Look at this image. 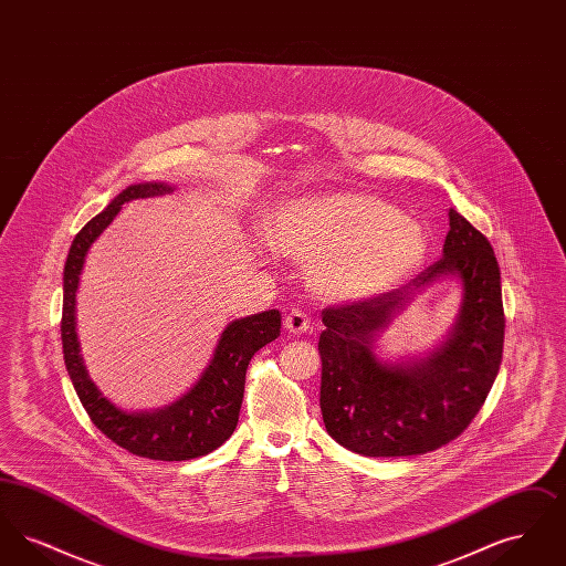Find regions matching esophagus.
<instances>
[{
	"mask_svg": "<svg viewBox=\"0 0 566 566\" xmlns=\"http://www.w3.org/2000/svg\"><path fill=\"white\" fill-rule=\"evenodd\" d=\"M284 326H286V331L293 333V335H303V333L310 331V318H307L301 310H293V312L286 314Z\"/></svg>",
	"mask_w": 566,
	"mask_h": 566,
	"instance_id": "1",
	"label": "esophagus"
}]
</instances>
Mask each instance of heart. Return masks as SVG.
Masks as SVG:
<instances>
[{"mask_svg": "<svg viewBox=\"0 0 566 566\" xmlns=\"http://www.w3.org/2000/svg\"><path fill=\"white\" fill-rule=\"evenodd\" d=\"M275 250L312 261L307 280L328 301H358L390 291L429 252L420 220L369 192H321L280 203L265 224Z\"/></svg>", "mask_w": 566, "mask_h": 566, "instance_id": "1", "label": "heart"}]
</instances>
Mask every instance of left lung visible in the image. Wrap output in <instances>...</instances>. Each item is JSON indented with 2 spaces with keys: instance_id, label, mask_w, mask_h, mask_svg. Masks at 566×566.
I'll use <instances>...</instances> for the list:
<instances>
[{
  "instance_id": "1",
  "label": "left lung",
  "mask_w": 566,
  "mask_h": 566,
  "mask_svg": "<svg viewBox=\"0 0 566 566\" xmlns=\"http://www.w3.org/2000/svg\"><path fill=\"white\" fill-rule=\"evenodd\" d=\"M441 259L397 291L323 312L321 409L326 432L363 457L427 454L464 431L496 379L505 316L501 271L484 235L457 210ZM461 289L458 321L424 355L388 357L380 333L422 290Z\"/></svg>"
}]
</instances>
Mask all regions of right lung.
Masks as SVG:
<instances>
[{
  "label": "right lung",
  "instance_id": "add662e5",
  "mask_svg": "<svg viewBox=\"0 0 566 566\" xmlns=\"http://www.w3.org/2000/svg\"><path fill=\"white\" fill-rule=\"evenodd\" d=\"M174 190L176 187L167 182H139L118 192L99 214L82 227L63 270V358L82 407L93 424L116 446L135 457L153 460L206 457L233 434L240 420L248 363L254 352L277 339L282 323L277 310H268L227 324L199 379L182 397L163 407L129 411L109 401L97 388L86 371L76 333V293L86 254L125 203Z\"/></svg>",
  "mask_w": 566,
  "mask_h": 566
}]
</instances>
